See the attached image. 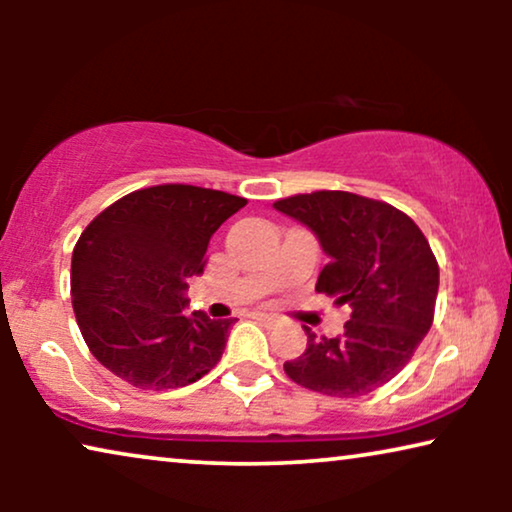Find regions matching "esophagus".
<instances>
[{
    "label": "esophagus",
    "instance_id": "esophagus-1",
    "mask_svg": "<svg viewBox=\"0 0 512 512\" xmlns=\"http://www.w3.org/2000/svg\"><path fill=\"white\" fill-rule=\"evenodd\" d=\"M254 319L263 321V324H277V317H272V314H265V312H254Z\"/></svg>",
    "mask_w": 512,
    "mask_h": 512
}]
</instances>
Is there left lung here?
<instances>
[{"instance_id": "1", "label": "left lung", "mask_w": 512, "mask_h": 512, "mask_svg": "<svg viewBox=\"0 0 512 512\" xmlns=\"http://www.w3.org/2000/svg\"><path fill=\"white\" fill-rule=\"evenodd\" d=\"M305 223L328 261L317 291L352 307L345 333L319 338L305 328L303 356L284 363L300 387L356 398L387 384L412 359L433 324L438 261L401 209L347 191H314L275 202Z\"/></svg>"}]
</instances>
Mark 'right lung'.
I'll return each mask as SVG.
<instances>
[{
    "instance_id": "1",
    "label": "right lung",
    "mask_w": 512,
    "mask_h": 512,
    "mask_svg": "<svg viewBox=\"0 0 512 512\" xmlns=\"http://www.w3.org/2000/svg\"><path fill=\"white\" fill-rule=\"evenodd\" d=\"M247 205L188 184L142 188L83 230L72 254V305L97 361L132 387L177 389L219 363L235 319L186 312L188 277L207 244Z\"/></svg>"
}]
</instances>
